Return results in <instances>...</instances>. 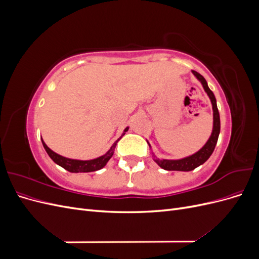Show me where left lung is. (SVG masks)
<instances>
[{
    "mask_svg": "<svg viewBox=\"0 0 259 259\" xmlns=\"http://www.w3.org/2000/svg\"><path fill=\"white\" fill-rule=\"evenodd\" d=\"M192 73L201 82V84L203 85V89H204V91L206 92V94L210 99L211 107H213V120H214L213 121V131H211V135L209 136L206 144L203 146L198 152H195L192 155L187 156V158L179 159V160H165V159L160 160V159H156L154 156L155 158L154 161L156 162V164H158V165L160 167H162L163 169H166V170L189 171V170L194 169L195 167L202 165L203 163L208 160L211 153H213L215 146L217 144L219 133H221V119H219V112L217 109L216 98L214 96V94L209 90L207 82L204 77H203L197 71H193V70H192ZM148 145H149V143H148ZM149 147H150V145H149Z\"/></svg>",
    "mask_w": 259,
    "mask_h": 259,
    "instance_id": "8db88e82",
    "label": "left lung"
}]
</instances>
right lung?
I'll return each instance as SVG.
<instances>
[{
	"label": "right lung",
	"instance_id": "1",
	"mask_svg": "<svg viewBox=\"0 0 259 259\" xmlns=\"http://www.w3.org/2000/svg\"><path fill=\"white\" fill-rule=\"evenodd\" d=\"M128 131V127H126L124 130V133L122 134V136L125 134V132ZM121 136V137H122ZM121 137L116 140V142L112 145V147L110 148V150H109L106 154L99 156L97 159H94V160H88V161H81V160H73V159H68L65 158V156H61L59 154H57L56 152H54L53 150L46 146V144L43 142L42 139V144L43 147L48 152V154L50 155V158L56 163L58 164L59 166L64 167L65 169L71 171V173H89V171H95L98 170L100 168H103L107 162L111 159V156L113 155L114 152V148L117 144V142L121 139Z\"/></svg>",
	"mask_w": 259,
	"mask_h": 259
}]
</instances>
